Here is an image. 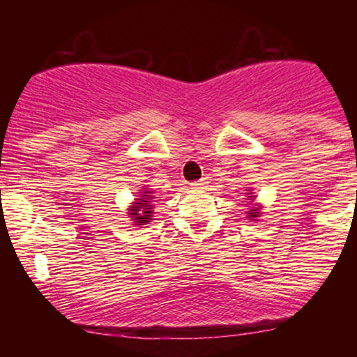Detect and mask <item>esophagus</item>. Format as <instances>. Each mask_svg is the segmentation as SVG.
<instances>
[{"mask_svg":"<svg viewBox=\"0 0 357 357\" xmlns=\"http://www.w3.org/2000/svg\"><path fill=\"white\" fill-rule=\"evenodd\" d=\"M204 184H206L204 179H198V181H192L190 186L192 188V190H202V188H204Z\"/></svg>","mask_w":357,"mask_h":357,"instance_id":"obj_1","label":"esophagus"}]
</instances>
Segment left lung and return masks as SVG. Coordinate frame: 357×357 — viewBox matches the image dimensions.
<instances>
[{"label":"left lung","mask_w":357,"mask_h":357,"mask_svg":"<svg viewBox=\"0 0 357 357\" xmlns=\"http://www.w3.org/2000/svg\"><path fill=\"white\" fill-rule=\"evenodd\" d=\"M247 195H248V198H250V199L253 198L252 192H247ZM258 213H260V211H258V208H252V210L247 211V215H248V218H250V220H253V218H257V216H260V215H258Z\"/></svg>","instance_id":"8db88e82"}]
</instances>
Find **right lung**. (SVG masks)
<instances>
[{
	"label": "right lung",
	"mask_w": 357,
	"mask_h": 357,
	"mask_svg": "<svg viewBox=\"0 0 357 357\" xmlns=\"http://www.w3.org/2000/svg\"><path fill=\"white\" fill-rule=\"evenodd\" d=\"M153 191L147 190V188L141 191L139 198H136V202L130 204L129 213H127L132 223L146 225L153 220Z\"/></svg>",
	"instance_id": "right-lung-1"
}]
</instances>
